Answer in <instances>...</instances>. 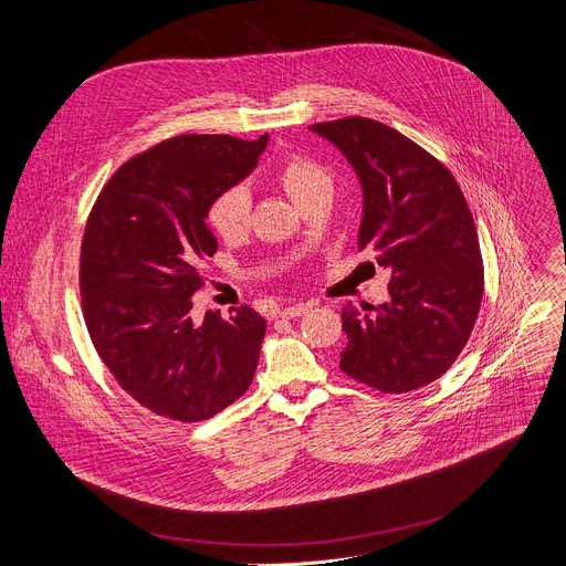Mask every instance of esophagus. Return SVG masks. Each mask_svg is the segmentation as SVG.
<instances>
[{
  "mask_svg": "<svg viewBox=\"0 0 566 566\" xmlns=\"http://www.w3.org/2000/svg\"><path fill=\"white\" fill-rule=\"evenodd\" d=\"M308 308H311V304H295V306L282 308L280 315H282V317H300V315H304Z\"/></svg>",
  "mask_w": 566,
  "mask_h": 566,
  "instance_id": "obj_1",
  "label": "esophagus"
}]
</instances>
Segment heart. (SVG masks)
I'll list each match as a JSON object with an SVG mask.
<instances>
[{"label": "heart", "instance_id": "1", "mask_svg": "<svg viewBox=\"0 0 566 566\" xmlns=\"http://www.w3.org/2000/svg\"><path fill=\"white\" fill-rule=\"evenodd\" d=\"M277 181L297 206H302L319 188L332 186L325 168L302 154H293L282 160V166L277 168ZM251 210L253 201L249 188L230 186L210 201L206 217L221 239L237 241L251 228Z\"/></svg>", "mask_w": 566, "mask_h": 566}]
</instances>
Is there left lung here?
<instances>
[{
    "label": "left lung",
    "instance_id": "1",
    "mask_svg": "<svg viewBox=\"0 0 566 566\" xmlns=\"http://www.w3.org/2000/svg\"><path fill=\"white\" fill-rule=\"evenodd\" d=\"M332 140L363 186L358 251L389 271L387 302L343 308L340 369L385 394L443 376L483 295L479 237L452 172L400 132L360 116L308 127Z\"/></svg>",
    "mask_w": 566,
    "mask_h": 566
}]
</instances>
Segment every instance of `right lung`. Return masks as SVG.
<instances>
[{"label": "right lung", "instance_id": "add662e5", "mask_svg": "<svg viewBox=\"0 0 566 566\" xmlns=\"http://www.w3.org/2000/svg\"><path fill=\"white\" fill-rule=\"evenodd\" d=\"M269 143L184 134L114 172L80 247V295L92 343L118 385L158 417L206 421L255 376L266 319L251 306L192 317L199 264L217 239L210 201L251 175Z\"/></svg>", "mask_w": 566, "mask_h": 566}]
</instances>
